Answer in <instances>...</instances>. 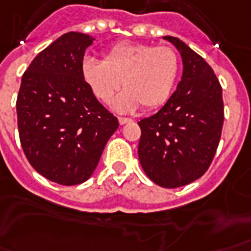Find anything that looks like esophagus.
I'll return each mask as SVG.
<instances>
[{"instance_id":"esophagus-1","label":"esophagus","mask_w":251,"mask_h":251,"mask_svg":"<svg viewBox=\"0 0 251 251\" xmlns=\"http://www.w3.org/2000/svg\"><path fill=\"white\" fill-rule=\"evenodd\" d=\"M118 121H120L121 125H125V124L133 122V120H131V118H127V117H118Z\"/></svg>"}]
</instances>
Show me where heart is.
Returning <instances> with one entry per match:
<instances>
[{
  "instance_id": "obj_1",
  "label": "heart",
  "mask_w": 251,
  "mask_h": 251,
  "mask_svg": "<svg viewBox=\"0 0 251 251\" xmlns=\"http://www.w3.org/2000/svg\"><path fill=\"white\" fill-rule=\"evenodd\" d=\"M81 73L93 96L109 103L120 89L114 109L129 113L142 105L146 110L162 106L172 96L179 73V57L172 46L121 42L107 50L103 61L86 57Z\"/></svg>"
}]
</instances>
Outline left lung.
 <instances>
[{
    "label": "left lung",
    "instance_id": "8db88e82",
    "mask_svg": "<svg viewBox=\"0 0 251 251\" xmlns=\"http://www.w3.org/2000/svg\"><path fill=\"white\" fill-rule=\"evenodd\" d=\"M183 73L177 90L155 114L138 122V158L146 176L174 189L202 177L218 148L224 125L222 88L201 55L176 37Z\"/></svg>",
    "mask_w": 251,
    "mask_h": 251
}]
</instances>
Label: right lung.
Masks as SVG:
<instances>
[{
  "label": "right lung",
  "instance_id": "1",
  "mask_svg": "<svg viewBox=\"0 0 251 251\" xmlns=\"http://www.w3.org/2000/svg\"><path fill=\"white\" fill-rule=\"evenodd\" d=\"M93 37L69 31L38 53L17 97L20 141L41 176L72 186L88 181L118 120L100 103L81 73Z\"/></svg>",
  "mask_w": 251,
  "mask_h": 251
}]
</instances>
